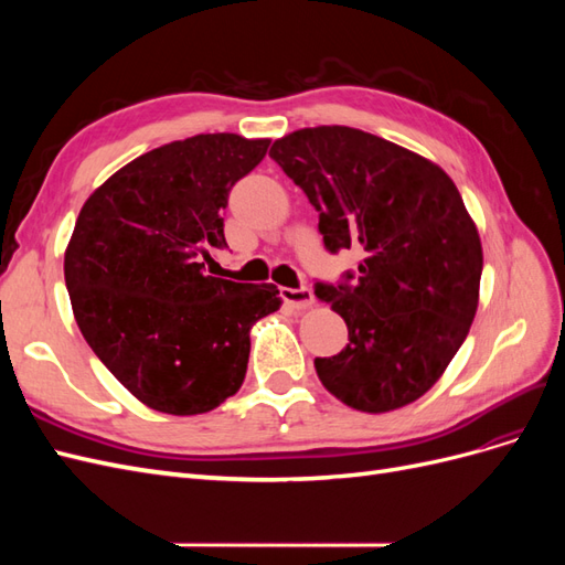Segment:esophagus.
<instances>
[{
    "mask_svg": "<svg viewBox=\"0 0 565 565\" xmlns=\"http://www.w3.org/2000/svg\"><path fill=\"white\" fill-rule=\"evenodd\" d=\"M280 299L287 303V306H292V309H309V306L313 303V292L309 287H297V289H292V287H280Z\"/></svg>",
    "mask_w": 565,
    "mask_h": 565,
    "instance_id": "obj_1",
    "label": "esophagus"
}]
</instances>
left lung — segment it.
Wrapping results in <instances>:
<instances>
[{"mask_svg": "<svg viewBox=\"0 0 565 565\" xmlns=\"http://www.w3.org/2000/svg\"><path fill=\"white\" fill-rule=\"evenodd\" d=\"M270 158L318 212L330 254L358 249L355 270L316 280L349 328L337 355L316 358L322 386L363 413H388L429 391L465 344L483 252L452 179L380 136L313 127Z\"/></svg>", "mask_w": 565, "mask_h": 565, "instance_id": "8db88e82", "label": "left lung"}]
</instances>
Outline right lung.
Instances as JSON below:
<instances>
[{
    "label": "right lung",
    "mask_w": 565,
    "mask_h": 565,
    "mask_svg": "<svg viewBox=\"0 0 565 565\" xmlns=\"http://www.w3.org/2000/svg\"><path fill=\"white\" fill-rule=\"evenodd\" d=\"M268 139L200 134L136 158L84 202L65 287L92 351L167 415L210 413L241 388L249 328L280 309L276 285L218 278L224 210Z\"/></svg>",
    "instance_id": "1"
}]
</instances>
